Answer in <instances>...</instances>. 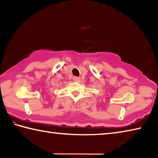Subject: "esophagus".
<instances>
[{
    "instance_id": "1",
    "label": "esophagus",
    "mask_w": 158,
    "mask_h": 158,
    "mask_svg": "<svg viewBox=\"0 0 158 158\" xmlns=\"http://www.w3.org/2000/svg\"><path fill=\"white\" fill-rule=\"evenodd\" d=\"M73 81L75 82H79L80 81V78L78 77H73Z\"/></svg>"
}]
</instances>
